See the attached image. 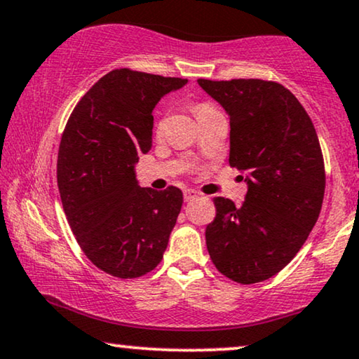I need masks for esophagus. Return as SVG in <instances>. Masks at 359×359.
<instances>
[{"mask_svg":"<svg viewBox=\"0 0 359 359\" xmlns=\"http://www.w3.org/2000/svg\"><path fill=\"white\" fill-rule=\"evenodd\" d=\"M198 196H199V194L194 189H184V201L186 203L194 201V199H196Z\"/></svg>","mask_w":359,"mask_h":359,"instance_id":"esophagus-1","label":"esophagus"}]
</instances>
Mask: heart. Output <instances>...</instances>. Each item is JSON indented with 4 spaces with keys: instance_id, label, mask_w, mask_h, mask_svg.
Returning a JSON list of instances; mask_svg holds the SVG:
<instances>
[{
    "instance_id": "obj_1",
    "label": "heart",
    "mask_w": 359,
    "mask_h": 359,
    "mask_svg": "<svg viewBox=\"0 0 359 359\" xmlns=\"http://www.w3.org/2000/svg\"><path fill=\"white\" fill-rule=\"evenodd\" d=\"M212 109H214V107L208 105V104H199V105L194 107V114H196V117H199V115L204 114V111H209V110H212Z\"/></svg>"
}]
</instances>
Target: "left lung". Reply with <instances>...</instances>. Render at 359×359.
Here are the masks:
<instances>
[{
	"label": "left lung",
	"mask_w": 359,
	"mask_h": 359,
	"mask_svg": "<svg viewBox=\"0 0 359 359\" xmlns=\"http://www.w3.org/2000/svg\"><path fill=\"white\" fill-rule=\"evenodd\" d=\"M198 83L229 115V165L248 173L241 206L216 198L206 227L212 264L231 280L257 283L305 244L322 209L325 165L315 127L288 88L260 79Z\"/></svg>",
	"instance_id": "left-lung-1"
}]
</instances>
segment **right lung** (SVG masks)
Masks as SVG:
<instances>
[{
  "mask_svg": "<svg viewBox=\"0 0 359 359\" xmlns=\"http://www.w3.org/2000/svg\"><path fill=\"white\" fill-rule=\"evenodd\" d=\"M186 79L115 69L82 97L67 120L57 184L69 226L88 260L135 278L161 262L183 204L180 188H140L135 165L150 151L153 109Z\"/></svg>",
  "mask_w": 359,
  "mask_h": 359,
  "instance_id": "add662e5",
  "label": "right lung"
}]
</instances>
